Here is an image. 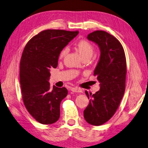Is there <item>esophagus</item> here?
Wrapping results in <instances>:
<instances>
[{
    "label": "esophagus",
    "instance_id": "1",
    "mask_svg": "<svg viewBox=\"0 0 148 148\" xmlns=\"http://www.w3.org/2000/svg\"><path fill=\"white\" fill-rule=\"evenodd\" d=\"M71 90L72 92H81L82 91H81V90L80 89V88H72L71 89Z\"/></svg>",
    "mask_w": 148,
    "mask_h": 148
}]
</instances>
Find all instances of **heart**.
I'll return each mask as SVG.
<instances>
[{
  "label": "heart",
  "instance_id": "obj_1",
  "mask_svg": "<svg viewBox=\"0 0 148 148\" xmlns=\"http://www.w3.org/2000/svg\"><path fill=\"white\" fill-rule=\"evenodd\" d=\"M76 50L78 51L82 58H90L94 53V47L91 43L87 40H80L75 46ZM67 53V49H64L60 53V58H63Z\"/></svg>",
  "mask_w": 148,
  "mask_h": 148
}]
</instances>
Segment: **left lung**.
Segmentation results:
<instances>
[{
  "label": "left lung",
  "instance_id": "1",
  "mask_svg": "<svg viewBox=\"0 0 148 148\" xmlns=\"http://www.w3.org/2000/svg\"><path fill=\"white\" fill-rule=\"evenodd\" d=\"M87 38L97 44L101 51L99 61L94 73L100 82V90L95 94L85 92L90 103L84 110V117L90 125L99 126L112 117L123 96L126 58L120 41L105 31H94Z\"/></svg>",
  "mask_w": 148,
  "mask_h": 148
}]
</instances>
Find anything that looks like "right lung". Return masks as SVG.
I'll return each mask as SVG.
<instances>
[{"instance_id": "right-lung-1", "label": "right lung", "mask_w": 148, "mask_h": 148, "mask_svg": "<svg viewBox=\"0 0 148 148\" xmlns=\"http://www.w3.org/2000/svg\"><path fill=\"white\" fill-rule=\"evenodd\" d=\"M78 34L77 30H43L28 41L23 52L19 69L23 101L39 123L52 124L60 118V105L67 90L51 88L49 71L57 67L60 52Z\"/></svg>"}]
</instances>
